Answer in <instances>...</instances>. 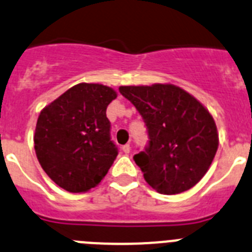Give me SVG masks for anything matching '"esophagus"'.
<instances>
[{
    "mask_svg": "<svg viewBox=\"0 0 252 252\" xmlns=\"http://www.w3.org/2000/svg\"><path fill=\"white\" fill-rule=\"evenodd\" d=\"M122 151H124L125 154H128L131 151V146L128 145V144H126V145L122 146Z\"/></svg>",
    "mask_w": 252,
    "mask_h": 252,
    "instance_id": "esophagus-1",
    "label": "esophagus"
}]
</instances>
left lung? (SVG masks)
I'll list each match as a JSON object with an SVG mask.
<instances>
[{
    "mask_svg": "<svg viewBox=\"0 0 252 252\" xmlns=\"http://www.w3.org/2000/svg\"><path fill=\"white\" fill-rule=\"evenodd\" d=\"M144 119L149 145L133 160L161 194L186 192L204 177L218 149L217 126L199 101L174 84L121 86Z\"/></svg>",
    "mask_w": 252,
    "mask_h": 252,
    "instance_id": "8db88e82",
    "label": "left lung"
}]
</instances>
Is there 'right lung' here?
Returning a JSON list of instances; mask_svg holds the SVG:
<instances>
[{
    "label": "right lung",
    "instance_id": "1",
    "mask_svg": "<svg viewBox=\"0 0 252 252\" xmlns=\"http://www.w3.org/2000/svg\"><path fill=\"white\" fill-rule=\"evenodd\" d=\"M111 87L79 83L43 108L35 128V153L48 177L70 193L98 186L119 149L111 140L107 106Z\"/></svg>",
    "mask_w": 252,
    "mask_h": 252
}]
</instances>
